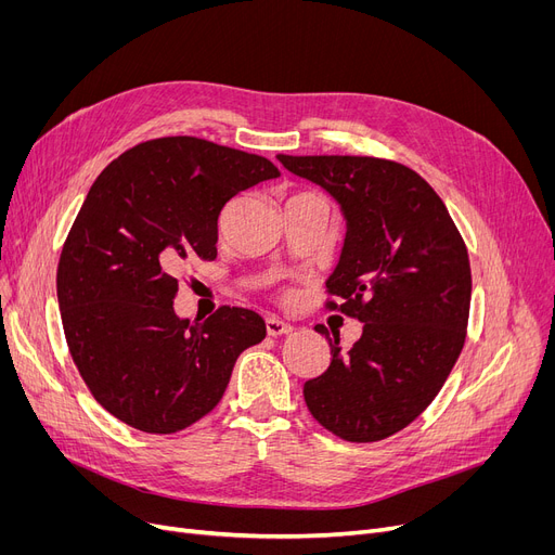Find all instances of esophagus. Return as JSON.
I'll list each match as a JSON object with an SVG mask.
<instances>
[{
    "label": "esophagus",
    "mask_w": 555,
    "mask_h": 555,
    "mask_svg": "<svg viewBox=\"0 0 555 555\" xmlns=\"http://www.w3.org/2000/svg\"><path fill=\"white\" fill-rule=\"evenodd\" d=\"M266 331H268V335L279 337V335H287L289 331H293V326L283 322V319H279V317H268L266 319Z\"/></svg>",
    "instance_id": "1"
}]
</instances>
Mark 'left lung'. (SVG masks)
Segmentation results:
<instances>
[{
  "label": "left lung",
  "instance_id": "left-lung-1",
  "mask_svg": "<svg viewBox=\"0 0 555 555\" xmlns=\"http://www.w3.org/2000/svg\"><path fill=\"white\" fill-rule=\"evenodd\" d=\"M322 186L346 220L326 281L362 337L304 385L310 414L344 441L371 443L410 425L441 391L470 312V260L443 199L402 164L351 155H276ZM337 308V304H328Z\"/></svg>",
  "mask_w": 555,
  "mask_h": 555
}]
</instances>
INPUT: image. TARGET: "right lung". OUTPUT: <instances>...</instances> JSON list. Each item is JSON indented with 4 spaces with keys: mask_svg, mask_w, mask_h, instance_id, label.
<instances>
[{
    "mask_svg": "<svg viewBox=\"0 0 555 555\" xmlns=\"http://www.w3.org/2000/svg\"><path fill=\"white\" fill-rule=\"evenodd\" d=\"M279 175L266 157L195 137L139 143L99 175L57 262V306L82 380L112 416L151 434L193 425L266 337L247 308L191 324L172 308V274L216 258L224 204Z\"/></svg>",
    "mask_w": 555,
    "mask_h": 555,
    "instance_id": "add662e5",
    "label": "right lung"
}]
</instances>
